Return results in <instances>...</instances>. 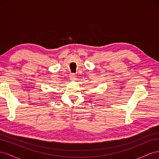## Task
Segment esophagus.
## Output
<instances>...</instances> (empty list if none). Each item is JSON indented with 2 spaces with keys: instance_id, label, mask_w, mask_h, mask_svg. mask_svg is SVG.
<instances>
[{
  "instance_id": "obj_1",
  "label": "esophagus",
  "mask_w": 159,
  "mask_h": 159,
  "mask_svg": "<svg viewBox=\"0 0 159 159\" xmlns=\"http://www.w3.org/2000/svg\"><path fill=\"white\" fill-rule=\"evenodd\" d=\"M70 79L71 80H74L75 79V78H76V76H75V75L74 74H71L70 75Z\"/></svg>"
}]
</instances>
